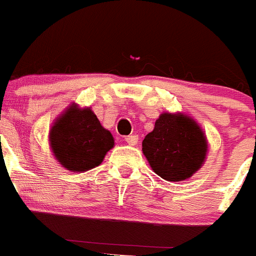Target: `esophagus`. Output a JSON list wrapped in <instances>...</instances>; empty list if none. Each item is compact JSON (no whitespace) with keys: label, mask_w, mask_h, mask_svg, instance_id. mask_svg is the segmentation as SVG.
Wrapping results in <instances>:
<instances>
[{"label":"esophagus","mask_w":256,"mask_h":256,"mask_svg":"<svg viewBox=\"0 0 256 256\" xmlns=\"http://www.w3.org/2000/svg\"><path fill=\"white\" fill-rule=\"evenodd\" d=\"M126 142L130 144V146H134V144H137V142H138V136H136V134L126 136Z\"/></svg>","instance_id":"obj_1"}]
</instances>
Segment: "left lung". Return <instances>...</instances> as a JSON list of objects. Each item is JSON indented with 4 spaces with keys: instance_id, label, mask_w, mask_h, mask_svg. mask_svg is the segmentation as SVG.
Returning a JSON list of instances; mask_svg holds the SVG:
<instances>
[{
    "instance_id": "1",
    "label": "left lung",
    "mask_w": 256,
    "mask_h": 256,
    "mask_svg": "<svg viewBox=\"0 0 256 256\" xmlns=\"http://www.w3.org/2000/svg\"><path fill=\"white\" fill-rule=\"evenodd\" d=\"M142 151L158 176L169 182H180L204 164L206 136L188 115L162 112L152 132L142 141Z\"/></svg>"
}]
</instances>
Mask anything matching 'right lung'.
<instances>
[{"label": "right lung", "mask_w": 256, "mask_h": 256, "mask_svg": "<svg viewBox=\"0 0 256 256\" xmlns=\"http://www.w3.org/2000/svg\"><path fill=\"white\" fill-rule=\"evenodd\" d=\"M50 146L64 168L82 173L102 162L106 152L114 148V137L91 108H80L73 104L51 126Z\"/></svg>", "instance_id": "1"}]
</instances>
